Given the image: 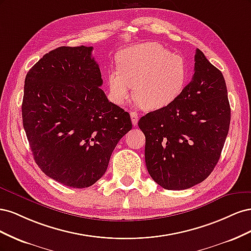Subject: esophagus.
<instances>
[{
  "label": "esophagus",
  "instance_id": "34e87169",
  "mask_svg": "<svg viewBox=\"0 0 251 251\" xmlns=\"http://www.w3.org/2000/svg\"><path fill=\"white\" fill-rule=\"evenodd\" d=\"M130 115H131V119H132L133 126H137V124H138V114L136 113L135 111H131Z\"/></svg>",
  "mask_w": 251,
  "mask_h": 251
}]
</instances>
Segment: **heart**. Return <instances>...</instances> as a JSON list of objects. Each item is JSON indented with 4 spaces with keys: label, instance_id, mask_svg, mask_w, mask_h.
I'll use <instances>...</instances> for the list:
<instances>
[{
    "label": "heart",
    "instance_id": "heart-1",
    "mask_svg": "<svg viewBox=\"0 0 251 251\" xmlns=\"http://www.w3.org/2000/svg\"><path fill=\"white\" fill-rule=\"evenodd\" d=\"M118 69L108 72L110 100L123 104L132 96L140 107L156 110L177 100L188 79L186 59L155 42L134 45L117 54Z\"/></svg>",
    "mask_w": 251,
    "mask_h": 251
}]
</instances>
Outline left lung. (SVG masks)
<instances>
[{
	"mask_svg": "<svg viewBox=\"0 0 251 251\" xmlns=\"http://www.w3.org/2000/svg\"><path fill=\"white\" fill-rule=\"evenodd\" d=\"M229 124L223 74L197 49L193 78L177 100L138 121L151 179L170 191L204 181L221 156Z\"/></svg>",
	"mask_w": 251,
	"mask_h": 251,
	"instance_id": "8db88e82",
	"label": "left lung"
}]
</instances>
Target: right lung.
Segmentation results:
<instances>
[{
    "instance_id": "right-lung-1",
    "label": "right lung",
    "mask_w": 251,
    "mask_h": 251,
    "mask_svg": "<svg viewBox=\"0 0 251 251\" xmlns=\"http://www.w3.org/2000/svg\"><path fill=\"white\" fill-rule=\"evenodd\" d=\"M93 47H58L26 75L22 117L34 161L51 179L85 188L108 169L130 114L109 101Z\"/></svg>"
}]
</instances>
